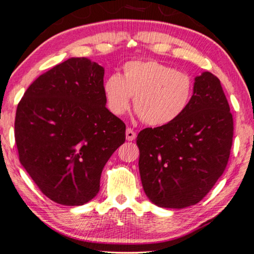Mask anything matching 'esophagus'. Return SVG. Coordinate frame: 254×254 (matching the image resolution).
<instances>
[{"mask_svg":"<svg viewBox=\"0 0 254 254\" xmlns=\"http://www.w3.org/2000/svg\"><path fill=\"white\" fill-rule=\"evenodd\" d=\"M126 138L128 139V141H134V139L136 138V133L133 129H131V128H127Z\"/></svg>","mask_w":254,"mask_h":254,"instance_id":"1","label":"esophagus"}]
</instances>
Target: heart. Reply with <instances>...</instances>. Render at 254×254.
<instances>
[{
  "label": "heart",
  "mask_w": 254,
  "mask_h": 254,
  "mask_svg": "<svg viewBox=\"0 0 254 254\" xmlns=\"http://www.w3.org/2000/svg\"><path fill=\"white\" fill-rule=\"evenodd\" d=\"M194 82L188 73L158 61H130L123 74H112L103 83L109 111L120 117L134 96L136 115L150 126H165L179 119L192 100Z\"/></svg>",
  "instance_id": "heart-1"
}]
</instances>
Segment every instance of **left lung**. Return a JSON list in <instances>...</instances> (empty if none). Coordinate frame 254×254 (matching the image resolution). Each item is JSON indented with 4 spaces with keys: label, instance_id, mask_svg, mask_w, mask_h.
I'll return each instance as SVG.
<instances>
[{
    "label": "left lung",
    "instance_id": "8db88e82",
    "mask_svg": "<svg viewBox=\"0 0 254 254\" xmlns=\"http://www.w3.org/2000/svg\"><path fill=\"white\" fill-rule=\"evenodd\" d=\"M233 135V116L220 80L203 72L194 78L192 100L179 119L145 128L136 138L149 199L165 208L200 201L226 170Z\"/></svg>",
    "mask_w": 254,
    "mask_h": 254
}]
</instances>
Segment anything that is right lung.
I'll return each mask as SVG.
<instances>
[{
  "label": "right lung",
  "mask_w": 254,
  "mask_h": 254,
  "mask_svg": "<svg viewBox=\"0 0 254 254\" xmlns=\"http://www.w3.org/2000/svg\"><path fill=\"white\" fill-rule=\"evenodd\" d=\"M104 68L72 57L43 73L17 106L20 164L55 203L80 206L100 191L103 168L124 144L126 126L106 109Z\"/></svg>",
  "instance_id": "obj_1"
}]
</instances>
